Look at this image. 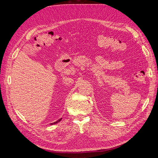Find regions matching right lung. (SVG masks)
<instances>
[{
	"mask_svg": "<svg viewBox=\"0 0 158 158\" xmlns=\"http://www.w3.org/2000/svg\"><path fill=\"white\" fill-rule=\"evenodd\" d=\"M61 119H62V118H61V119H58V121H57V122H53V123H51V124L52 125V124H55V123H58V122H60V121H61Z\"/></svg>",
	"mask_w": 158,
	"mask_h": 158,
	"instance_id": "1",
	"label": "right lung"
}]
</instances>
